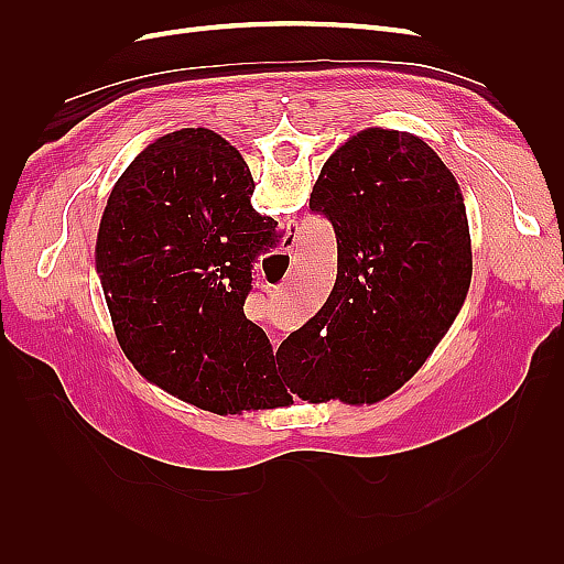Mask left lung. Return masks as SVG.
Segmentation results:
<instances>
[{
  "label": "left lung",
  "instance_id": "1",
  "mask_svg": "<svg viewBox=\"0 0 564 564\" xmlns=\"http://www.w3.org/2000/svg\"><path fill=\"white\" fill-rule=\"evenodd\" d=\"M311 212L334 226L336 282L278 348L282 381L311 402H379L414 377L466 301L460 187L419 135L367 129L322 166Z\"/></svg>",
  "mask_w": 564,
  "mask_h": 564
}]
</instances>
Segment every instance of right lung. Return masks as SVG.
Here are the masks:
<instances>
[{"instance_id":"right-lung-1","label":"right lung","mask_w":564,"mask_h":564,"mask_svg":"<svg viewBox=\"0 0 564 564\" xmlns=\"http://www.w3.org/2000/svg\"><path fill=\"white\" fill-rule=\"evenodd\" d=\"M247 162L209 129L150 143L100 218V272L115 336L143 377L214 414L265 406L275 352L247 319L251 268L278 220L251 207Z\"/></svg>"}]
</instances>
